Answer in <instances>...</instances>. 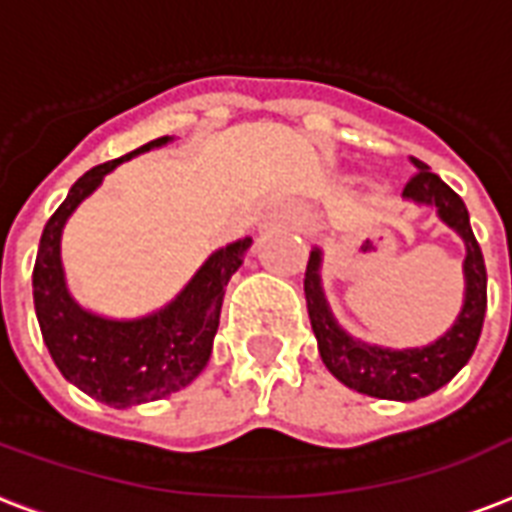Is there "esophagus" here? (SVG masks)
<instances>
[{"instance_id":"34e87169","label":"esophagus","mask_w":512,"mask_h":512,"mask_svg":"<svg viewBox=\"0 0 512 512\" xmlns=\"http://www.w3.org/2000/svg\"><path fill=\"white\" fill-rule=\"evenodd\" d=\"M273 217L282 222H290V225H295V228H303V222H300L298 212H295V209H290V206H282V209L273 214Z\"/></svg>"}]
</instances>
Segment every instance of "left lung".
Here are the masks:
<instances>
[{
	"label": "left lung",
	"mask_w": 512,
	"mask_h": 512,
	"mask_svg": "<svg viewBox=\"0 0 512 512\" xmlns=\"http://www.w3.org/2000/svg\"><path fill=\"white\" fill-rule=\"evenodd\" d=\"M411 163L416 174L405 185V201L421 209H435L438 220L464 241V300L454 325L424 346L392 349L381 343H368L346 333L341 322L335 319L333 308L327 303L325 287H322V249L319 247L311 249L306 279H303L308 319H311V330L317 335L319 357L325 362V368L343 386H349L360 395L397 400V403H411L446 386L473 357L478 338H481L483 317H486V263L470 228L467 206L438 174L429 171L427 163L416 158H411Z\"/></svg>",
	"instance_id": "obj_1"
}]
</instances>
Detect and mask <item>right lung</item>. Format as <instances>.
I'll return each mask as SVG.
<instances>
[{
  "mask_svg": "<svg viewBox=\"0 0 512 512\" xmlns=\"http://www.w3.org/2000/svg\"><path fill=\"white\" fill-rule=\"evenodd\" d=\"M169 142H174V136H161L117 161L85 171L42 230L31 273L34 311L56 368L80 392L112 408L161 400L198 378L212 357L225 287L252 247L247 236L214 249L166 306L144 317H104L69 292L61 236L74 209L96 193L120 163Z\"/></svg>",
  "mask_w": 512,
  "mask_h": 512,
  "instance_id": "add662e5",
  "label": "right lung"
}]
</instances>
